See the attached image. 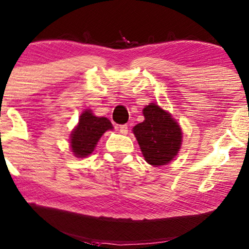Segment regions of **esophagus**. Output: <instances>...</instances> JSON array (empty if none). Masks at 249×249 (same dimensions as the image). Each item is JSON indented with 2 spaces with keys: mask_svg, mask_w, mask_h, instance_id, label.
Listing matches in <instances>:
<instances>
[{
  "mask_svg": "<svg viewBox=\"0 0 249 249\" xmlns=\"http://www.w3.org/2000/svg\"><path fill=\"white\" fill-rule=\"evenodd\" d=\"M118 131H120L121 134L126 135V134H127V132H128V127H127V125H121L120 127H118Z\"/></svg>",
  "mask_w": 249,
  "mask_h": 249,
  "instance_id": "34e87169",
  "label": "esophagus"
}]
</instances>
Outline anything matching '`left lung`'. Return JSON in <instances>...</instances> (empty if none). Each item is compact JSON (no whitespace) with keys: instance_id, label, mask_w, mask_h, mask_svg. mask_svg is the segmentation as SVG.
Returning a JSON list of instances; mask_svg holds the SVG:
<instances>
[{"instance_id":"obj_1","label":"left lung","mask_w":249,"mask_h":249,"mask_svg":"<svg viewBox=\"0 0 249 249\" xmlns=\"http://www.w3.org/2000/svg\"><path fill=\"white\" fill-rule=\"evenodd\" d=\"M142 111L144 121L136 124L132 132L144 160L155 167L168 164L178 155L183 142L180 125L169 111L155 103H150Z\"/></svg>"}]
</instances>
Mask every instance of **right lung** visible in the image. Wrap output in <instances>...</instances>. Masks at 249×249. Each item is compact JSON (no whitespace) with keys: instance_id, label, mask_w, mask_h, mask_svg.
<instances>
[{"instance_id":"1","label":"right lung","mask_w":249,"mask_h":249,"mask_svg":"<svg viewBox=\"0 0 249 249\" xmlns=\"http://www.w3.org/2000/svg\"><path fill=\"white\" fill-rule=\"evenodd\" d=\"M113 131V124L106 117H98L91 109L80 115L78 124L70 135V148L76 158H87L93 152L105 132Z\"/></svg>"}]
</instances>
